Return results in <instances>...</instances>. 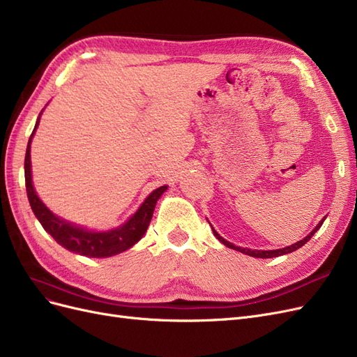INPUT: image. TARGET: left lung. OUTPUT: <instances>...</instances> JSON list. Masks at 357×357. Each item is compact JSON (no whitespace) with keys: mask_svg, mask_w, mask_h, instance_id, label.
<instances>
[{"mask_svg":"<svg viewBox=\"0 0 357 357\" xmlns=\"http://www.w3.org/2000/svg\"><path fill=\"white\" fill-rule=\"evenodd\" d=\"M325 220V219H323ZM323 220L316 226L314 229H312L304 240H301V241H298V243H295V244H291V245H289V247H284V248H278V250H250V248H241V247H236V245H234L232 243H228L226 241L225 238H222V236L215 232L214 229H213V234L215 235V238H218L220 243H223L225 245H228L229 248H234V250H236V252H241V253H245V255H248V256H252V257H261V259H266V257H277V256H282V255H287V253H290V252H295V250H298L299 247H302L304 245L305 243H308L310 240H311V236L316 234V231L320 228L321 226V223H323Z\"/></svg>","mask_w":357,"mask_h":357,"instance_id":"obj_1","label":"left lung"}]
</instances>
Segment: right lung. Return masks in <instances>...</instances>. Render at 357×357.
Returning <instances> with one entry per match:
<instances>
[{"instance_id": "1", "label": "right lung", "mask_w": 357, "mask_h": 357, "mask_svg": "<svg viewBox=\"0 0 357 357\" xmlns=\"http://www.w3.org/2000/svg\"><path fill=\"white\" fill-rule=\"evenodd\" d=\"M40 117L36 123L34 131H32L26 155H25V186L28 199L32 211H34L36 218L40 220L43 228L49 232L53 240L62 247H66L67 250L73 253H79L82 256L88 257H109L117 253H122L128 250L129 247H132L135 243L142 240V236L149 228V223L152 220L155 205L159 199V197L167 190V186H160L156 190H153L146 198V201L142 204V207L129 219L121 228L107 231V232H91L84 231L83 228H77L66 220L59 219L58 215L53 214L45 204L40 201L37 193L32 186L31 180V139L34 135L36 129L38 126Z\"/></svg>"}]
</instances>
